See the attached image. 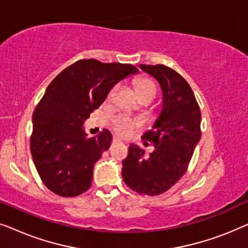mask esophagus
<instances>
[{
  "label": "esophagus",
  "instance_id": "esophagus-1",
  "mask_svg": "<svg viewBox=\"0 0 248 248\" xmlns=\"http://www.w3.org/2000/svg\"><path fill=\"white\" fill-rule=\"evenodd\" d=\"M115 142H117V139H113V144L115 143Z\"/></svg>",
  "mask_w": 248,
  "mask_h": 248
}]
</instances>
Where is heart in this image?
<instances>
[{
    "label": "heart",
    "mask_w": 248,
    "mask_h": 248,
    "mask_svg": "<svg viewBox=\"0 0 248 248\" xmlns=\"http://www.w3.org/2000/svg\"><path fill=\"white\" fill-rule=\"evenodd\" d=\"M134 88L139 99L145 96H152L155 98V93H157V88H155V82L152 80L148 79V78L138 79L134 82ZM117 87H114L113 89L109 91L107 99H111V98L114 97V93ZM140 125L141 124L139 121L133 120V118L127 116H123V115H120V116L114 117L113 120H111V127H113V130L115 132H116V134L120 135L122 138L131 137V135L133 134L135 128H138Z\"/></svg>",
    "instance_id": "1"
}]
</instances>
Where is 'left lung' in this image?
I'll use <instances>...</instances> for the list:
<instances>
[{
	"label": "left lung",
	"instance_id": "left-lung-1",
	"mask_svg": "<svg viewBox=\"0 0 248 248\" xmlns=\"http://www.w3.org/2000/svg\"><path fill=\"white\" fill-rule=\"evenodd\" d=\"M139 67L160 84L162 109L151 130L142 137L154 143V152L147 157L142 149L131 144L122 176L131 189L154 196L170 188L187 170L201 139V111L192 88L175 70L162 64Z\"/></svg>",
	"mask_w": 248,
	"mask_h": 248
}]
</instances>
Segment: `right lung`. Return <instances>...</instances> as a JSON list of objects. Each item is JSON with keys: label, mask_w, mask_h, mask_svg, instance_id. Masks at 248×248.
Masks as SVG:
<instances>
[{"label": "right lung", "mask_w": 248, "mask_h": 248, "mask_svg": "<svg viewBox=\"0 0 248 248\" xmlns=\"http://www.w3.org/2000/svg\"><path fill=\"white\" fill-rule=\"evenodd\" d=\"M138 72L131 64L80 60L49 83L33 111L30 138L36 169L49 191L73 198L89 189L93 166L113 138L108 130L88 138L84 121L115 84Z\"/></svg>", "instance_id": "right-lung-1"}]
</instances>
